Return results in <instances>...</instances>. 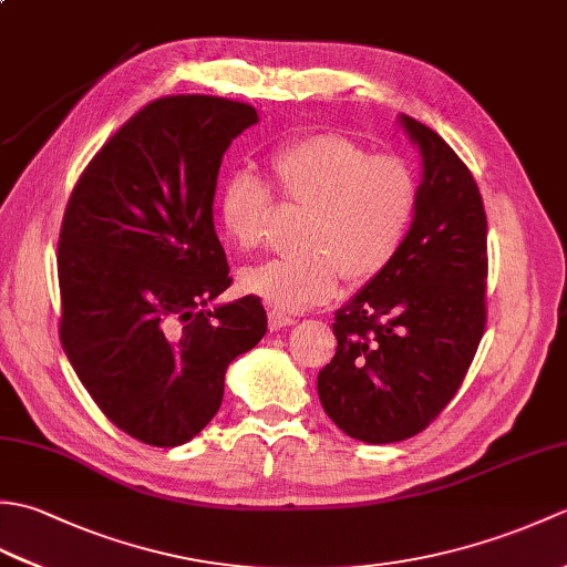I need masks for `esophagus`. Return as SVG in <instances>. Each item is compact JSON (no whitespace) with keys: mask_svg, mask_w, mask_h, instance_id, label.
Segmentation results:
<instances>
[{"mask_svg":"<svg viewBox=\"0 0 567 567\" xmlns=\"http://www.w3.org/2000/svg\"><path fill=\"white\" fill-rule=\"evenodd\" d=\"M268 319H270V329H282V327H290V323L297 321V317L292 311H285V309H277L272 307L268 311Z\"/></svg>","mask_w":567,"mask_h":567,"instance_id":"1","label":"esophagus"}]
</instances>
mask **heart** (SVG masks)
Wrapping results in <instances>:
<instances>
[{
  "mask_svg": "<svg viewBox=\"0 0 567 567\" xmlns=\"http://www.w3.org/2000/svg\"><path fill=\"white\" fill-rule=\"evenodd\" d=\"M272 187L307 207L302 252L250 265L244 290L277 309H305L339 290L341 275L368 282L400 256L416 214V179L394 155H370L333 131L297 136L270 153ZM272 189L252 171H234L216 195V216L240 250L262 244Z\"/></svg>",
  "mask_w": 567,
  "mask_h": 567,
  "instance_id": "heart-1",
  "label": "heart"
}]
</instances>
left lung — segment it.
<instances>
[{
    "label": "left lung",
    "instance_id": "left-lung-1",
    "mask_svg": "<svg viewBox=\"0 0 567 567\" xmlns=\"http://www.w3.org/2000/svg\"><path fill=\"white\" fill-rule=\"evenodd\" d=\"M424 158L412 231L388 270L336 311V355L319 372L323 412L351 439L416 436L467 375L487 323V214L467 165L402 114Z\"/></svg>",
    "mask_w": 567,
    "mask_h": 567
}]
</instances>
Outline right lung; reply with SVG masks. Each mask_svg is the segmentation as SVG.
<instances>
[{
	"label": "right lung",
	"instance_id": "add662e5",
	"mask_svg": "<svg viewBox=\"0 0 567 567\" xmlns=\"http://www.w3.org/2000/svg\"><path fill=\"white\" fill-rule=\"evenodd\" d=\"M258 122L246 102L171 94L104 143L72 187L58 238L60 343L114 426L183 445L224 400V375L268 317L260 297L207 311L228 285L214 231L226 148Z\"/></svg>",
	"mask_w": 567,
	"mask_h": 567
}]
</instances>
